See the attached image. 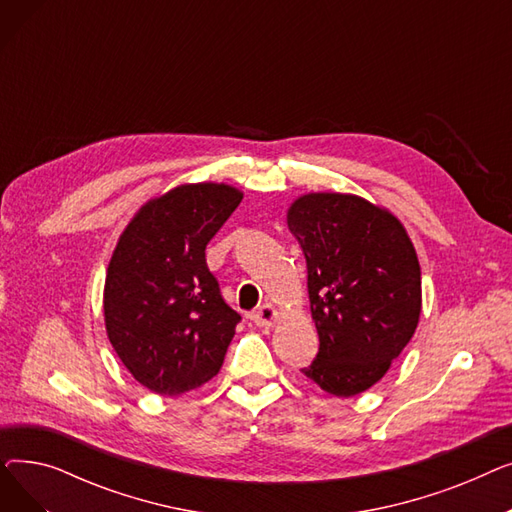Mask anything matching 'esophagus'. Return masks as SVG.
I'll return each mask as SVG.
<instances>
[{
  "label": "esophagus",
  "mask_w": 512,
  "mask_h": 512,
  "mask_svg": "<svg viewBox=\"0 0 512 512\" xmlns=\"http://www.w3.org/2000/svg\"><path fill=\"white\" fill-rule=\"evenodd\" d=\"M251 319H253V324L259 328H272L278 319V309L272 303H265L257 311L251 313Z\"/></svg>",
  "instance_id": "1"
}]
</instances>
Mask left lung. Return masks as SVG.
I'll return each mask as SVG.
<instances>
[{
  "label": "left lung",
  "instance_id": "obj_1",
  "mask_svg": "<svg viewBox=\"0 0 512 512\" xmlns=\"http://www.w3.org/2000/svg\"><path fill=\"white\" fill-rule=\"evenodd\" d=\"M307 261L311 317L319 336L311 382L348 398L378 384L413 338L421 267L407 228L359 195L307 193L286 213Z\"/></svg>",
  "mask_w": 512,
  "mask_h": 512
}]
</instances>
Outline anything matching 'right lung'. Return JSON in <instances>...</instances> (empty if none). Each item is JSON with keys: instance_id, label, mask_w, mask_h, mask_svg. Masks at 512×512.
<instances>
[{"instance_id": "right-lung-1", "label": "right lung", "mask_w": 512, "mask_h": 512, "mask_svg": "<svg viewBox=\"0 0 512 512\" xmlns=\"http://www.w3.org/2000/svg\"><path fill=\"white\" fill-rule=\"evenodd\" d=\"M242 201L224 182L180 184L149 199L107 265L105 332L124 367L161 396L218 375L240 315L205 263V247Z\"/></svg>"}]
</instances>
